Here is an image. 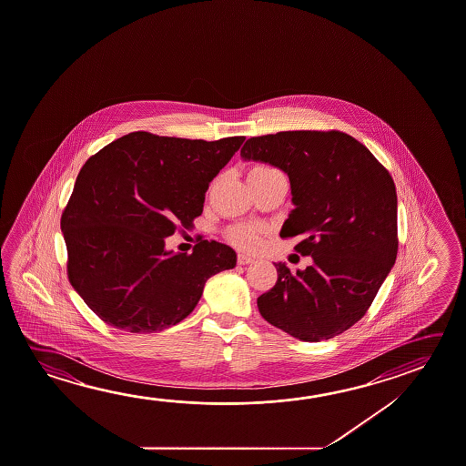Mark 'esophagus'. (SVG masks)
Here are the masks:
<instances>
[{"instance_id": "esophagus-1", "label": "esophagus", "mask_w": 466, "mask_h": 466, "mask_svg": "<svg viewBox=\"0 0 466 466\" xmlns=\"http://www.w3.org/2000/svg\"><path fill=\"white\" fill-rule=\"evenodd\" d=\"M253 261H255V259H253L252 257H248V255H245V253H238V255H237V263H238V265H250Z\"/></svg>"}]
</instances>
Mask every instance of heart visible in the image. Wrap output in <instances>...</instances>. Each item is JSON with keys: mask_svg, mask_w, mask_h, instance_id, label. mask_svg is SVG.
Masks as SVG:
<instances>
[{"mask_svg": "<svg viewBox=\"0 0 466 466\" xmlns=\"http://www.w3.org/2000/svg\"><path fill=\"white\" fill-rule=\"evenodd\" d=\"M252 172H278L276 168L269 166H257L252 168ZM267 232V228L261 224H252V222H242L232 226L226 232V237L230 244L236 245L237 248L242 250H253L258 247L261 242V236Z\"/></svg>", "mask_w": 466, "mask_h": 466, "instance_id": "1", "label": "heart"}]
</instances>
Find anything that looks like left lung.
<instances>
[{
    "label": "left lung",
    "instance_id": "8db88e82",
    "mask_svg": "<svg viewBox=\"0 0 466 466\" xmlns=\"http://www.w3.org/2000/svg\"><path fill=\"white\" fill-rule=\"evenodd\" d=\"M240 156L284 170L294 209L282 238L312 257L304 271L275 263L278 281L257 299L261 317L302 341L329 339L374 302L398 252L397 190L389 170L343 131H279L247 139Z\"/></svg>",
    "mask_w": 466,
    "mask_h": 466
}]
</instances>
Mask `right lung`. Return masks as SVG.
Wrapping results in <instances>:
<instances>
[{
  "label": "right lung",
  "instance_id": "add662e5",
  "mask_svg": "<svg viewBox=\"0 0 466 466\" xmlns=\"http://www.w3.org/2000/svg\"><path fill=\"white\" fill-rule=\"evenodd\" d=\"M133 131L86 160L62 230L68 278L92 312L128 333H156L187 319L211 276L236 252L201 240L193 253L166 250V237L203 213L209 182L244 143Z\"/></svg>",
  "mask_w": 466,
  "mask_h": 466
}]
</instances>
